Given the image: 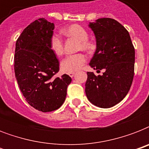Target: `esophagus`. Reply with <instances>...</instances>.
Wrapping results in <instances>:
<instances>
[{
    "mask_svg": "<svg viewBox=\"0 0 149 149\" xmlns=\"http://www.w3.org/2000/svg\"><path fill=\"white\" fill-rule=\"evenodd\" d=\"M68 75H69L70 77H73L75 75V72H69V73H68Z\"/></svg>",
    "mask_w": 149,
    "mask_h": 149,
    "instance_id": "obj_1",
    "label": "esophagus"
}]
</instances>
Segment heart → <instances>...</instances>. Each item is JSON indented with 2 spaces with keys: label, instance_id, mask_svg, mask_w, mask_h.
Returning a JSON list of instances; mask_svg holds the SVG:
<instances>
[{
  "label": "heart",
  "instance_id": "1",
  "mask_svg": "<svg viewBox=\"0 0 149 149\" xmlns=\"http://www.w3.org/2000/svg\"><path fill=\"white\" fill-rule=\"evenodd\" d=\"M63 33L65 36L79 41V49L88 51L91 49V44L89 42L88 33L84 27L79 24H72L63 29ZM49 46L52 52L56 56H59L63 53V43L58 35L54 34L50 38ZM86 61V56L84 54L78 53L67 56L63 58L60 63L61 70L65 72H74L79 70L85 64Z\"/></svg>",
  "mask_w": 149,
  "mask_h": 149
}]
</instances>
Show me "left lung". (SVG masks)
I'll return each mask as SVG.
<instances>
[{
  "mask_svg": "<svg viewBox=\"0 0 149 149\" xmlns=\"http://www.w3.org/2000/svg\"><path fill=\"white\" fill-rule=\"evenodd\" d=\"M97 49L90 65L103 75L87 72L85 92L93 105L109 108L120 102L132 86L134 70V48L128 31L116 20L104 17L91 22Z\"/></svg>",
  "mask_w": 149,
  "mask_h": 149,
  "instance_id": "1",
  "label": "left lung"
}]
</instances>
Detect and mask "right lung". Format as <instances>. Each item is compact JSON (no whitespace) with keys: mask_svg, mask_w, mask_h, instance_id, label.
Segmentation results:
<instances>
[{"mask_svg":"<svg viewBox=\"0 0 149 149\" xmlns=\"http://www.w3.org/2000/svg\"><path fill=\"white\" fill-rule=\"evenodd\" d=\"M55 25L39 18L22 31L15 45V72L26 101L34 108L49 112L59 108L72 79L66 74L52 78L59 63L49 46Z\"/></svg>","mask_w":149,"mask_h":149,"instance_id":"right-lung-1","label":"right lung"}]
</instances>
